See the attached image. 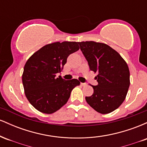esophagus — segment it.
Listing matches in <instances>:
<instances>
[{"mask_svg":"<svg viewBox=\"0 0 147 147\" xmlns=\"http://www.w3.org/2000/svg\"><path fill=\"white\" fill-rule=\"evenodd\" d=\"M81 85H82V86H86L87 84L86 83H81Z\"/></svg>","mask_w":147,"mask_h":147,"instance_id":"obj_1","label":"esophagus"}]
</instances>
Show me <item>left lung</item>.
Masks as SVG:
<instances>
[{"label": "left lung", "mask_w": 147, "mask_h": 147, "mask_svg": "<svg viewBox=\"0 0 147 147\" xmlns=\"http://www.w3.org/2000/svg\"><path fill=\"white\" fill-rule=\"evenodd\" d=\"M90 70L97 72L94 92L86 97L88 104L102 114L117 109L126 98L130 85L127 63L117 51L109 45L95 41L78 42Z\"/></svg>", "instance_id": "obj_1"}]
</instances>
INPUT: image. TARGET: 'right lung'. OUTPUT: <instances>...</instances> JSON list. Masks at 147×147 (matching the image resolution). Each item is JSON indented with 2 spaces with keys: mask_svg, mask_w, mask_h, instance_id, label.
I'll return each mask as SVG.
<instances>
[{
  "mask_svg": "<svg viewBox=\"0 0 147 147\" xmlns=\"http://www.w3.org/2000/svg\"><path fill=\"white\" fill-rule=\"evenodd\" d=\"M78 42H55L45 45L27 61L22 75L25 96L36 110L51 114L68 102L77 79L65 80L61 72L70 54L79 50Z\"/></svg>",
  "mask_w": 147,
  "mask_h": 147,
  "instance_id": "1",
  "label": "right lung"
}]
</instances>
